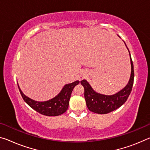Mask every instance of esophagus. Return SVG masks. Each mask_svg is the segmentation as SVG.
<instances>
[{
    "mask_svg": "<svg viewBox=\"0 0 150 150\" xmlns=\"http://www.w3.org/2000/svg\"><path fill=\"white\" fill-rule=\"evenodd\" d=\"M85 75H82L81 76V77H80V79H83V78L85 77Z\"/></svg>",
    "mask_w": 150,
    "mask_h": 150,
    "instance_id": "esophagus-1",
    "label": "esophagus"
}]
</instances>
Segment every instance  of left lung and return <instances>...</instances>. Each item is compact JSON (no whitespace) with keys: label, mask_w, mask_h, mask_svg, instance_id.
Wrapping results in <instances>:
<instances>
[{"label":"left lung","mask_w":150,"mask_h":150,"mask_svg":"<svg viewBox=\"0 0 150 150\" xmlns=\"http://www.w3.org/2000/svg\"><path fill=\"white\" fill-rule=\"evenodd\" d=\"M125 45L129 51L131 67H132L131 68L129 80L125 87H123L122 90L115 94L107 96V95L99 93L93 90L90 84L87 81V80L83 79L81 81V84L83 86L85 89L84 96L85 101H86L87 106L89 110L92 112L98 114L110 113L120 108L127 101L128 97L130 95L133 84H134V65H133V61L132 57H131L130 52L126 44L125 43Z\"/></svg>","instance_id":"8db88e82"}]
</instances>
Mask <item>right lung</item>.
<instances>
[{
    "mask_svg": "<svg viewBox=\"0 0 150 150\" xmlns=\"http://www.w3.org/2000/svg\"><path fill=\"white\" fill-rule=\"evenodd\" d=\"M79 83V81H76L71 83L66 84L60 93L53 99L45 101H37L29 98L23 93L18 84L20 93L26 103L30 108L42 115L47 116H58L67 110L71 93L75 85Z\"/></svg>",
    "mask_w": 150,
    "mask_h": 150,
    "instance_id": "obj_1",
    "label": "right lung"
}]
</instances>
